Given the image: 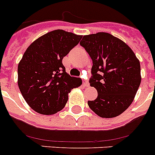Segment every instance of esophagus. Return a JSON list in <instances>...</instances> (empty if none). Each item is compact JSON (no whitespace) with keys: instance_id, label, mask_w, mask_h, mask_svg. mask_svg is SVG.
<instances>
[{"instance_id":"esophagus-1","label":"esophagus","mask_w":155,"mask_h":155,"mask_svg":"<svg viewBox=\"0 0 155 155\" xmlns=\"http://www.w3.org/2000/svg\"><path fill=\"white\" fill-rule=\"evenodd\" d=\"M83 86H84V87H89V83L87 81H83Z\"/></svg>"}]
</instances>
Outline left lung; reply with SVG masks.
<instances>
[{"mask_svg":"<svg viewBox=\"0 0 155 155\" xmlns=\"http://www.w3.org/2000/svg\"><path fill=\"white\" fill-rule=\"evenodd\" d=\"M81 46L92 60L90 86L98 97L87 105L102 118H113L131 105L141 81L140 64L131 48L107 32L83 36Z\"/></svg>","mask_w":155,"mask_h":155,"instance_id":"8db88e82","label":"left lung"}]
</instances>
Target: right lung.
I'll use <instances>...</instances> for the list:
<instances>
[{
  "label": "right lung",
  "mask_w": 155,
  "mask_h": 155,
  "mask_svg": "<svg viewBox=\"0 0 155 155\" xmlns=\"http://www.w3.org/2000/svg\"><path fill=\"white\" fill-rule=\"evenodd\" d=\"M82 35L62 29L50 31L35 39L18 66V84L23 98L36 113L53 115L62 110L73 88L81 79L66 72L62 60Z\"/></svg>",
  "instance_id": "obj_1"
}]
</instances>
